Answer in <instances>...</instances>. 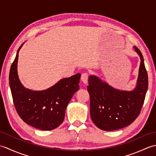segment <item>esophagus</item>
Instances as JSON below:
<instances>
[{
	"label": "esophagus",
	"instance_id": "1",
	"mask_svg": "<svg viewBox=\"0 0 156 156\" xmlns=\"http://www.w3.org/2000/svg\"><path fill=\"white\" fill-rule=\"evenodd\" d=\"M88 73H84L82 74L81 76V80L82 81V82L84 84H87L88 82Z\"/></svg>",
	"mask_w": 156,
	"mask_h": 156
}]
</instances>
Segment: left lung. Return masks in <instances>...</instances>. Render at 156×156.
Listing matches in <instances>:
<instances>
[{
	"instance_id": "left-lung-1",
	"label": "left lung",
	"mask_w": 156,
	"mask_h": 156,
	"mask_svg": "<svg viewBox=\"0 0 156 156\" xmlns=\"http://www.w3.org/2000/svg\"><path fill=\"white\" fill-rule=\"evenodd\" d=\"M133 49L140 58L138 78L131 90L115 88L96 75L88 77L90 112L92 122L104 131H114L131 124L140 115L148 87L144 59L136 46Z\"/></svg>"
}]
</instances>
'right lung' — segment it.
Here are the masks:
<instances>
[{"instance_id":"add662e5","label":"right lung","mask_w":156,"mask_h":156,"mask_svg":"<svg viewBox=\"0 0 156 156\" xmlns=\"http://www.w3.org/2000/svg\"><path fill=\"white\" fill-rule=\"evenodd\" d=\"M20 46L9 73V85L13 102L20 117L26 123L41 130L57 128L64 121L66 107L73 95L79 90L81 74L78 73L62 78L43 90L25 88L19 80L17 64Z\"/></svg>"}]
</instances>
